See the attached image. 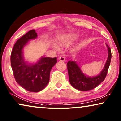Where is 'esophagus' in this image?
I'll return each instance as SVG.
<instances>
[{"instance_id": "obj_1", "label": "esophagus", "mask_w": 121, "mask_h": 121, "mask_svg": "<svg viewBox=\"0 0 121 121\" xmlns=\"http://www.w3.org/2000/svg\"><path fill=\"white\" fill-rule=\"evenodd\" d=\"M59 60H60V61H65L66 60H65V58L64 56H60L59 57Z\"/></svg>"}]
</instances>
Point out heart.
<instances>
[{
  "label": "heart",
  "mask_w": 121,
  "mask_h": 121,
  "mask_svg": "<svg viewBox=\"0 0 121 121\" xmlns=\"http://www.w3.org/2000/svg\"><path fill=\"white\" fill-rule=\"evenodd\" d=\"M76 38L77 36L74 35V34H67V35H64L61 38L60 41H59V44L61 46H68L72 42H73L76 39ZM53 48H54L56 50L60 49V47L56 44H53Z\"/></svg>",
  "instance_id": "1"
}]
</instances>
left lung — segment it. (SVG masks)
<instances>
[{"instance_id": "obj_1", "label": "left lung", "mask_w": 121, "mask_h": 121, "mask_svg": "<svg viewBox=\"0 0 121 121\" xmlns=\"http://www.w3.org/2000/svg\"><path fill=\"white\" fill-rule=\"evenodd\" d=\"M108 57L104 67L99 74L95 77H87L82 73L81 68L75 61H69L67 64L70 84L74 88L80 91H86L92 90L103 82L107 76L111 59L110 48L107 44Z\"/></svg>"}]
</instances>
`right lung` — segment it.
<instances>
[{"label": "right lung", "mask_w": 121, "mask_h": 121, "mask_svg": "<svg viewBox=\"0 0 121 121\" xmlns=\"http://www.w3.org/2000/svg\"><path fill=\"white\" fill-rule=\"evenodd\" d=\"M37 34L31 30L18 39L11 54V65L16 82L27 91L37 92L46 87L49 81L50 72L57 62L56 57H42L36 63L29 64L24 60L23 49Z\"/></svg>", "instance_id": "1"}]
</instances>
